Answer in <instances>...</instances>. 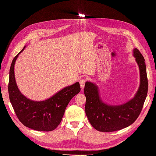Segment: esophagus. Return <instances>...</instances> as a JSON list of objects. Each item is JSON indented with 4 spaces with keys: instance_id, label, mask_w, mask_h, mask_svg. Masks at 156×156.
<instances>
[{
    "instance_id": "esophagus-1",
    "label": "esophagus",
    "mask_w": 156,
    "mask_h": 156,
    "mask_svg": "<svg viewBox=\"0 0 156 156\" xmlns=\"http://www.w3.org/2000/svg\"><path fill=\"white\" fill-rule=\"evenodd\" d=\"M85 82H86V80L84 79H82L79 81L80 83V85H81V89H83L84 87V85H85Z\"/></svg>"
}]
</instances>
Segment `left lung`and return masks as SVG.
I'll list each match as a JSON object with an SVG mask.
<instances>
[{"label": "left lung", "instance_id": "1", "mask_svg": "<svg viewBox=\"0 0 156 156\" xmlns=\"http://www.w3.org/2000/svg\"><path fill=\"white\" fill-rule=\"evenodd\" d=\"M133 55L140 73V84L133 98L122 104L110 105L102 100L97 84L87 81L84 93L86 96L85 112L90 123L96 130L111 132L131 125L142 110L148 93V79L144 58L135 48Z\"/></svg>", "mask_w": 156, "mask_h": 156}]
</instances>
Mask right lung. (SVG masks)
<instances>
[{
    "mask_svg": "<svg viewBox=\"0 0 156 156\" xmlns=\"http://www.w3.org/2000/svg\"><path fill=\"white\" fill-rule=\"evenodd\" d=\"M26 45L12 60L10 69L8 93L14 111L25 126L38 131L54 130L62 119L64 112L72 98L80 90L79 82L66 87L43 101H34L27 98L19 89L14 73V67L19 55Z\"/></svg>",
    "mask_w": 156,
    "mask_h": 156,
    "instance_id": "right-lung-1",
    "label": "right lung"
}]
</instances>
